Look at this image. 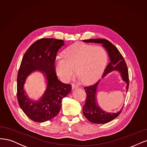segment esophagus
Here are the masks:
<instances>
[{
  "instance_id": "1",
  "label": "esophagus",
  "mask_w": 147,
  "mask_h": 147,
  "mask_svg": "<svg viewBox=\"0 0 147 147\" xmlns=\"http://www.w3.org/2000/svg\"><path fill=\"white\" fill-rule=\"evenodd\" d=\"M78 87H79V86H78L77 84H72V88H73V89L78 88Z\"/></svg>"
}]
</instances>
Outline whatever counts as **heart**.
<instances>
[{
  "label": "heart",
  "mask_w": 147,
  "mask_h": 147,
  "mask_svg": "<svg viewBox=\"0 0 147 147\" xmlns=\"http://www.w3.org/2000/svg\"><path fill=\"white\" fill-rule=\"evenodd\" d=\"M63 59L56 61V70L64 81L73 78L75 69L82 82L92 83L99 79L106 63L107 55L99 46L76 43L65 49Z\"/></svg>",
  "instance_id": "obj_1"
}]
</instances>
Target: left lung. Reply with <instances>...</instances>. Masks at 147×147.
<instances>
[{
	"label": "left lung",
	"instance_id": "8db88e82",
	"mask_svg": "<svg viewBox=\"0 0 147 147\" xmlns=\"http://www.w3.org/2000/svg\"><path fill=\"white\" fill-rule=\"evenodd\" d=\"M83 41L85 42H95V43H101L102 45L108 52L110 57V61L104 71L102 78L113 70H119L123 80L127 83L126 89L127 90L129 88L128 69H127V65L123 59V57L122 56L116 47L112 42L106 39L95 38L84 40ZM99 82V80L91 86L84 87L87 94V98L82 110L84 116L88 120L93 123L105 124L119 115L123 107L118 112L111 114L110 113L104 112L96 105L95 96L96 88Z\"/></svg>",
	"mask_w": 147,
	"mask_h": 147
}]
</instances>
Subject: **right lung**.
Segmentation results:
<instances>
[{"label": "right lung", "mask_w": 147, "mask_h": 147, "mask_svg": "<svg viewBox=\"0 0 147 147\" xmlns=\"http://www.w3.org/2000/svg\"><path fill=\"white\" fill-rule=\"evenodd\" d=\"M64 41L55 38H41L33 43L24 55L17 78V98L20 107L30 120L42 123L58 115L61 99L71 91V85L61 82L57 79L55 61L57 53ZM45 73L48 87L41 100H29L23 90L25 79L33 70Z\"/></svg>", "instance_id": "add662e5"}]
</instances>
